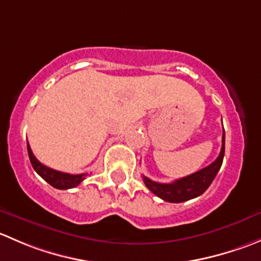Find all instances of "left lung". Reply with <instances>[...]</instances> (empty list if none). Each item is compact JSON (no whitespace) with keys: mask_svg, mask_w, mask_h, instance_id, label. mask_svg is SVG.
I'll list each match as a JSON object with an SVG mask.
<instances>
[{"mask_svg":"<svg viewBox=\"0 0 261 261\" xmlns=\"http://www.w3.org/2000/svg\"><path fill=\"white\" fill-rule=\"evenodd\" d=\"M223 155H225V130L222 134V147H221L220 155L208 167L203 168L193 174L172 181V183H158V181L149 179L145 175H143V180L155 196L164 201L172 202V203L189 201V199L203 194L207 188L211 186L221 165H222Z\"/></svg>","mask_w":261,"mask_h":261,"instance_id":"8db88e82","label":"left lung"}]
</instances>
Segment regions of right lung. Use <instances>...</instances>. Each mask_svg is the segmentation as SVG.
<instances>
[{"mask_svg": "<svg viewBox=\"0 0 261 261\" xmlns=\"http://www.w3.org/2000/svg\"><path fill=\"white\" fill-rule=\"evenodd\" d=\"M28 152L29 158H30V163L33 165L34 170L43 178L44 180L48 181L51 187L58 189H69L74 188L78 184H81V181L86 179V177L88 174L83 173V174H69V173H63L58 172V170L51 169V168L45 167L44 164H41L38 159L35 158V155L31 151L30 145L28 143Z\"/></svg>", "mask_w": 261, "mask_h": 261, "instance_id": "right-lung-1", "label": "right lung"}]
</instances>
